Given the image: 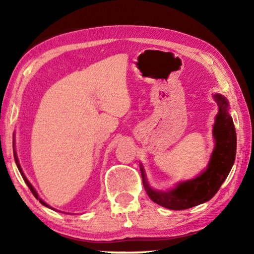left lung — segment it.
I'll return each mask as SVG.
<instances>
[{"label": "left lung", "mask_w": 254, "mask_h": 254, "mask_svg": "<svg viewBox=\"0 0 254 254\" xmlns=\"http://www.w3.org/2000/svg\"><path fill=\"white\" fill-rule=\"evenodd\" d=\"M214 99L218 106L213 129L215 148L207 169L200 176L177 184L175 189L170 190H156L149 186L143 166L141 165L145 192L159 206L171 210H183L207 202L217 193L230 172L235 163L237 148L235 125L228 112V100L218 93L214 95Z\"/></svg>", "instance_id": "obj_1"}]
</instances>
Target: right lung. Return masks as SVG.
I'll use <instances>...</instances> for the list:
<instances>
[{
	"instance_id": "add662e5",
	"label": "right lung",
	"mask_w": 254,
	"mask_h": 254,
	"mask_svg": "<svg viewBox=\"0 0 254 254\" xmlns=\"http://www.w3.org/2000/svg\"><path fill=\"white\" fill-rule=\"evenodd\" d=\"M12 147H13V148H15V141H13V142H12ZM13 157H15V162H16V164H17V168H18V170H19V172H20V175H22V177H23V179H24V182H25V183H26V185H27V186H29V189L31 190V192H32V194H33V195H34V197H36V199H38V200H39V201H40V203H43V204H44V206H46V207H48V208H52V207H50V206H48V204H47V203H45V202H44V201L40 199V197H39V195H38V193L36 192V190H34V189H33V186H32V185H31V184H30V182H29V180H27V179H26V177H25V175H24V173H23V171H22V168H20V165H19V162H18V157H17V154H16L15 149H13Z\"/></svg>"
}]
</instances>
